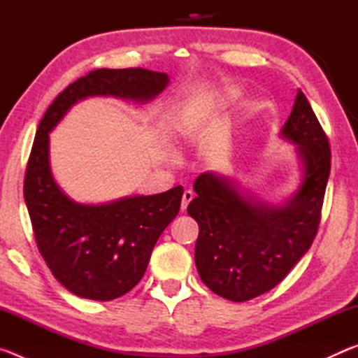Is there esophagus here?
Instances as JSON below:
<instances>
[{"mask_svg":"<svg viewBox=\"0 0 358 358\" xmlns=\"http://www.w3.org/2000/svg\"><path fill=\"white\" fill-rule=\"evenodd\" d=\"M192 199H194V194H192V191L186 189V191L183 192V199H181V211H186L187 205H189V202L192 201Z\"/></svg>","mask_w":358,"mask_h":358,"instance_id":"34e87169","label":"esophagus"}]
</instances>
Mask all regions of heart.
<instances>
[{
    "instance_id": "b5f03b06",
    "label": "heart",
    "mask_w": 358,
    "mask_h": 358,
    "mask_svg": "<svg viewBox=\"0 0 358 358\" xmlns=\"http://www.w3.org/2000/svg\"><path fill=\"white\" fill-rule=\"evenodd\" d=\"M221 98H222V101H227V99H232L234 98V92H226V93H222L221 94ZM197 123H199V113L196 112V113H191L189 117L186 118V121L183 123V126H181V129H180V137H183V138H187V137H191L194 132H196V129H197Z\"/></svg>"
}]
</instances>
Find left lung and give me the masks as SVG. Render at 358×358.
Listing matches in <instances>:
<instances>
[{
	"label": "left lung",
	"instance_id": "8db88e82",
	"mask_svg": "<svg viewBox=\"0 0 358 358\" xmlns=\"http://www.w3.org/2000/svg\"><path fill=\"white\" fill-rule=\"evenodd\" d=\"M280 136L295 145L301 167L299 187L281 203L265 202L217 172L194 181L196 197L187 205L199 224L194 260L205 286L230 301L278 286L316 237L331 155L301 90Z\"/></svg>",
	"mask_w": 358,
	"mask_h": 358
}]
</instances>
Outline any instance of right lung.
<instances>
[{"label": "right lung", "instance_id": "1", "mask_svg": "<svg viewBox=\"0 0 358 358\" xmlns=\"http://www.w3.org/2000/svg\"><path fill=\"white\" fill-rule=\"evenodd\" d=\"M169 83L164 72L142 68L93 71L57 96L36 131L23 187L36 243L53 276L82 299H118L142 280L157 238L178 215L183 187L98 205L76 202L53 177L48 134L83 99L113 96L145 104Z\"/></svg>", "mask_w": 358, "mask_h": 358}]
</instances>
